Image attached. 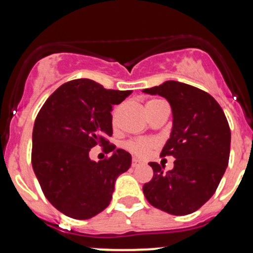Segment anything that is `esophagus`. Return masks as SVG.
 <instances>
[{"label": "esophagus", "instance_id": "1", "mask_svg": "<svg viewBox=\"0 0 253 253\" xmlns=\"http://www.w3.org/2000/svg\"><path fill=\"white\" fill-rule=\"evenodd\" d=\"M140 165H142V162H140L139 160H137V158H133V160H131V167H138L140 166Z\"/></svg>", "mask_w": 253, "mask_h": 253}]
</instances>
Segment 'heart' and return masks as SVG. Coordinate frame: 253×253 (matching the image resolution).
Returning a JSON list of instances; mask_svg holds the SVG:
<instances>
[{"label": "heart", "mask_w": 253, "mask_h": 253, "mask_svg": "<svg viewBox=\"0 0 253 253\" xmlns=\"http://www.w3.org/2000/svg\"><path fill=\"white\" fill-rule=\"evenodd\" d=\"M157 101H160V100H149L147 105H151ZM114 123H115V113L113 114V124ZM154 146H156V142L153 139H149V138H137V139H131L125 143V148L138 157H146Z\"/></svg>", "instance_id": "b5f03b06"}]
</instances>
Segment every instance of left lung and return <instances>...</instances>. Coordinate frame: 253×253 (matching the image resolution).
<instances>
[{"mask_svg":"<svg viewBox=\"0 0 253 253\" xmlns=\"http://www.w3.org/2000/svg\"><path fill=\"white\" fill-rule=\"evenodd\" d=\"M144 92L163 96L171 105L173 126L161 156L176 160L167 172L157 162L149 163L153 177L143 193L149 204L166 213L191 214L213 196L228 166L227 118L213 96L182 82L166 81Z\"/></svg>","mask_w":253,"mask_h":253,"instance_id":"obj_1","label":"left lung"}]
</instances>
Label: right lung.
<instances>
[{
	"label": "right lung",
	"instance_id": "1",
	"mask_svg": "<svg viewBox=\"0 0 253 253\" xmlns=\"http://www.w3.org/2000/svg\"><path fill=\"white\" fill-rule=\"evenodd\" d=\"M130 93L78 78L58 87L38 113L31 165L45 198L64 215L90 219L101 213L110 204L116 177L130 167V154L109 142L113 105ZM96 145L111 157L91 161L88 153Z\"/></svg>",
	"mask_w": 253,
	"mask_h": 253
}]
</instances>
